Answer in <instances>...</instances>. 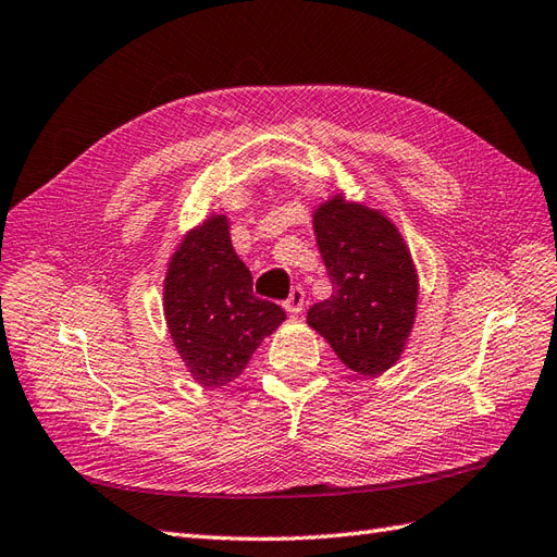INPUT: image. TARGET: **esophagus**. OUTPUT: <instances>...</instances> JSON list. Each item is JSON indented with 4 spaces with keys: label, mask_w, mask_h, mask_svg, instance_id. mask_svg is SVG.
I'll return each mask as SVG.
<instances>
[{
    "label": "esophagus",
    "mask_w": 557,
    "mask_h": 557,
    "mask_svg": "<svg viewBox=\"0 0 557 557\" xmlns=\"http://www.w3.org/2000/svg\"><path fill=\"white\" fill-rule=\"evenodd\" d=\"M283 307H285V311H288V313L297 315L299 311H302V307H305V290L302 288H293L290 297L285 299Z\"/></svg>",
    "instance_id": "obj_1"
}]
</instances>
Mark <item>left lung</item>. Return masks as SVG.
<instances>
[{"mask_svg":"<svg viewBox=\"0 0 557 557\" xmlns=\"http://www.w3.org/2000/svg\"><path fill=\"white\" fill-rule=\"evenodd\" d=\"M311 218L333 295L309 309L307 323L344 366L377 377L398 363L414 327L419 276L410 248L384 213L342 191Z\"/></svg>","mask_w":557,"mask_h":557,"instance_id":"left-lung-1","label":"left lung"}]
</instances>
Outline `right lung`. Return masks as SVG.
<instances>
[{
	"instance_id": "add662e5",
	"label": "right lung",
	"mask_w": 557,
	"mask_h": 557,
	"mask_svg": "<svg viewBox=\"0 0 557 557\" xmlns=\"http://www.w3.org/2000/svg\"><path fill=\"white\" fill-rule=\"evenodd\" d=\"M232 222L210 213L177 244L163 278V315L191 380L206 388L234 382L285 311L252 295L250 269L232 246Z\"/></svg>"
}]
</instances>
